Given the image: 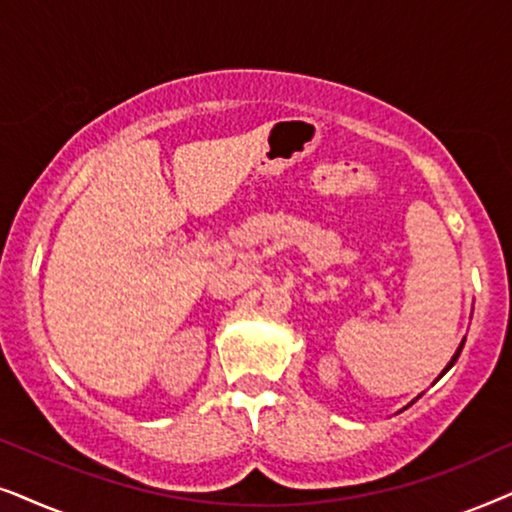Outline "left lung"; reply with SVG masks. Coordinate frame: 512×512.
<instances>
[{"instance_id": "8db88e82", "label": "left lung", "mask_w": 512, "mask_h": 512, "mask_svg": "<svg viewBox=\"0 0 512 512\" xmlns=\"http://www.w3.org/2000/svg\"><path fill=\"white\" fill-rule=\"evenodd\" d=\"M463 344H466V339H463V342L459 344V349H456V351H454V356H452V360H449V363H447V367H445V370H442V374H445V372L449 370V367H452V365L456 363V358H459V356H461V349H463ZM442 374H440V377H442ZM440 377H438V379H440Z\"/></svg>"}]
</instances>
